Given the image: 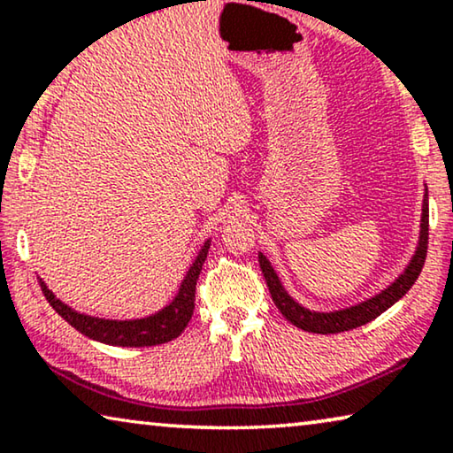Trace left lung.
Segmentation results:
<instances>
[{"label":"left lung","mask_w":453,"mask_h":453,"mask_svg":"<svg viewBox=\"0 0 453 453\" xmlns=\"http://www.w3.org/2000/svg\"><path fill=\"white\" fill-rule=\"evenodd\" d=\"M426 244H429V205H426V195L423 203V218H420V238L415 257H412L411 265L406 266V271L400 275L396 281H394L390 288L384 289L378 296L372 299H365V302L351 305L347 310L339 311H311L305 310L303 305L293 302L289 293L283 289L281 281H279L277 273L273 271L269 260H266L265 254H258V265L260 271H263L265 281L269 285L271 297L279 311L288 318L291 324H296L297 328L305 330V333H316V334H336L345 333V330L359 328L363 324L372 322L373 318H378L381 311H386L390 305L398 302L400 297L409 291L423 271L425 258H426Z\"/></svg>","instance_id":"obj_1"}]
</instances>
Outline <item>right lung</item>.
Listing matches in <instances>:
<instances>
[{"instance_id":"right-lung-1","label":"right lung","mask_w":453,"mask_h":453,"mask_svg":"<svg viewBox=\"0 0 453 453\" xmlns=\"http://www.w3.org/2000/svg\"><path fill=\"white\" fill-rule=\"evenodd\" d=\"M209 252V240L205 246L201 248L199 257L195 258L193 266H190L187 277L178 289L176 297L172 299L170 305H165L164 310L157 314H151L148 318H139V320H104V318H94L80 314L69 308L67 303H63L61 299L53 296L47 285L41 283L44 297L53 305V310L59 314L63 320H67L75 330H80L81 334L88 339L100 341L104 345L114 347H154L164 345V342L174 341L176 336L187 328L190 318H193L195 310V291H196V279L201 275L203 263H205Z\"/></svg>"}]
</instances>
